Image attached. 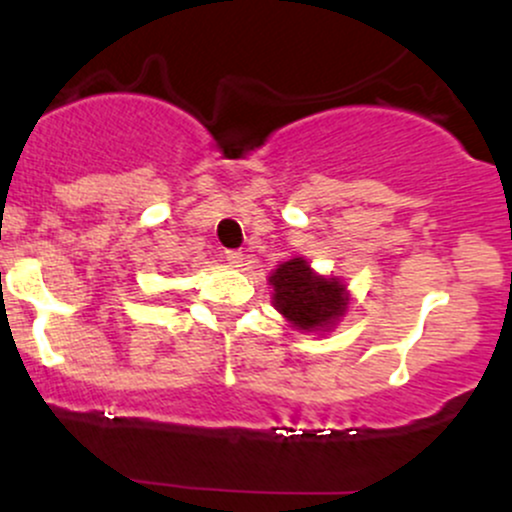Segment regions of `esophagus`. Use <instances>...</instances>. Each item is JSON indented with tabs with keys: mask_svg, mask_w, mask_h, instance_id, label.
Returning <instances> with one entry per match:
<instances>
[{
	"mask_svg": "<svg viewBox=\"0 0 512 512\" xmlns=\"http://www.w3.org/2000/svg\"><path fill=\"white\" fill-rule=\"evenodd\" d=\"M243 252L240 250H226V262L231 264V267H243Z\"/></svg>",
	"mask_w": 512,
	"mask_h": 512,
	"instance_id": "esophagus-1",
	"label": "esophagus"
}]
</instances>
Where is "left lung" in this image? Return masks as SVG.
<instances>
[{"mask_svg": "<svg viewBox=\"0 0 512 512\" xmlns=\"http://www.w3.org/2000/svg\"><path fill=\"white\" fill-rule=\"evenodd\" d=\"M272 305L293 330L330 332L349 310L351 296L339 276L317 274L305 257L281 262L269 276Z\"/></svg>", "mask_w": 512, "mask_h": 512, "instance_id": "obj_1", "label": "left lung"}]
</instances>
